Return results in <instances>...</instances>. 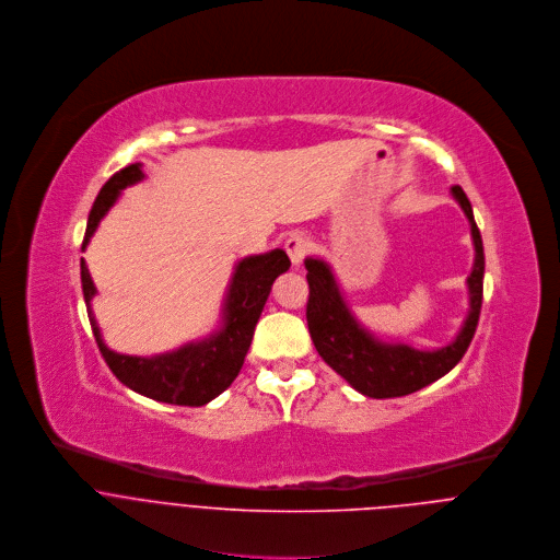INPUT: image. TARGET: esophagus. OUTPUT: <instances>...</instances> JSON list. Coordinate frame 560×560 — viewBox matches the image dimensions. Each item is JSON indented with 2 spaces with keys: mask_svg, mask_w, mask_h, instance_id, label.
<instances>
[{
  "mask_svg": "<svg viewBox=\"0 0 560 560\" xmlns=\"http://www.w3.org/2000/svg\"><path fill=\"white\" fill-rule=\"evenodd\" d=\"M284 249H287V254H289V258H291V265H293V267H300V265L304 262V258L311 254L313 243H311V238L304 236V234H291V236L287 238V243H284Z\"/></svg>",
  "mask_w": 560,
  "mask_h": 560,
  "instance_id": "1",
  "label": "esophagus"
}]
</instances>
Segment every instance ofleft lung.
<instances>
[{"mask_svg":"<svg viewBox=\"0 0 560 560\" xmlns=\"http://www.w3.org/2000/svg\"><path fill=\"white\" fill-rule=\"evenodd\" d=\"M451 191L470 222L475 245V265L466 280L470 308L462 324V330L451 345L434 351H421L410 345L380 340L377 335H373L358 322V317L349 308L330 265L322 258L304 260V267L308 271L306 322L311 340L319 358L366 397L388 399L421 390L445 373H451L462 362L475 338L483 302V241L466 191L459 185H453Z\"/></svg>","mask_w":560,"mask_h":560,"instance_id":"8db88e82","label":"left lung"}]
</instances>
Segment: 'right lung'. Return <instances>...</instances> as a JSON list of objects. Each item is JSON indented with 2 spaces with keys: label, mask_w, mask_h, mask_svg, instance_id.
I'll use <instances>...</instances> for the list:
<instances>
[{
  "label": "right lung",
  "mask_w": 560,
  "mask_h": 560,
  "mask_svg": "<svg viewBox=\"0 0 560 560\" xmlns=\"http://www.w3.org/2000/svg\"><path fill=\"white\" fill-rule=\"evenodd\" d=\"M145 178L143 165L135 163L112 176L98 191L83 236L81 249L85 252L90 238L94 236L101 218L109 211L130 185ZM291 267L289 256L282 249H273L260 256H247L234 267V276L228 287L225 302H222L220 326L207 338L187 342L174 351L159 353L152 358L124 355L105 347L96 317L92 313V298L96 287L90 278L85 260L81 258V287L83 300L90 317V326L96 338L98 351L117 375L121 384L150 399L174 404V406H205L222 390H228L238 377L245 355L252 347L254 330L271 293V287L280 273Z\"/></svg>",
  "instance_id": "right-lung-1"
}]
</instances>
